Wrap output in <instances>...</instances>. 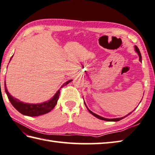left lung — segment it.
<instances>
[{
	"mask_svg": "<svg viewBox=\"0 0 155 155\" xmlns=\"http://www.w3.org/2000/svg\"><path fill=\"white\" fill-rule=\"evenodd\" d=\"M135 50L136 51V52L138 53V56H139V58H140V61L141 62L142 61V56H141V54H140V50H139V49H138V48L136 46V45H135ZM85 105H86V104H85ZM87 107V106H86ZM87 110H89V111L90 112L91 114H93L94 116H95L96 117H97V118H99V119H100V120H105V121H109V122H117V121H120V120H122L123 118H124V117H126L127 116H128V115H130V114L132 113H130V114H128V115H127V116H124V117H120V118H114V119H107V118H105V117H101V116H98V115H97V114H94L93 112H92L91 111V110H89V109H88V107H87Z\"/></svg>",
	"mask_w": 155,
	"mask_h": 155,
	"instance_id": "8db88e82",
	"label": "left lung"
}]
</instances>
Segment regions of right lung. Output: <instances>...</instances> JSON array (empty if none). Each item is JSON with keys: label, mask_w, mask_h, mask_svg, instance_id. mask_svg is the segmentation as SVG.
<instances>
[{"label": "right lung", "mask_w": 155, "mask_h": 155, "mask_svg": "<svg viewBox=\"0 0 155 155\" xmlns=\"http://www.w3.org/2000/svg\"><path fill=\"white\" fill-rule=\"evenodd\" d=\"M71 81H72V80H70L67 82H66V83L63 84L62 87L68 84ZM5 89L9 101L11 103V104L13 105V107L16 109L18 111H19L21 114L28 116H40V115L47 114L51 110H53L54 107H55V105L57 104L58 99L59 98L60 93V90L58 91L56 95L54 96V97L47 102H44L39 104H24L23 102H21L19 100L13 97H12L8 92L5 83Z\"/></svg>", "instance_id": "1"}]
</instances>
